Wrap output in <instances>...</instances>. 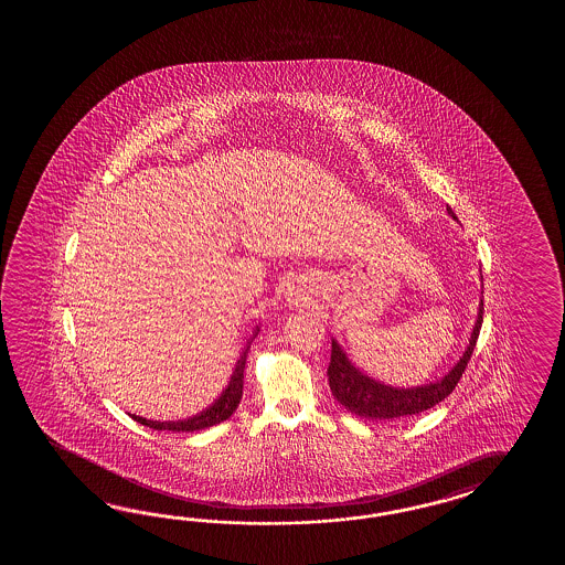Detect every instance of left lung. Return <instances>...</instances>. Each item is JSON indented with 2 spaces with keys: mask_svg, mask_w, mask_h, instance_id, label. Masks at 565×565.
<instances>
[{
  "mask_svg": "<svg viewBox=\"0 0 565 565\" xmlns=\"http://www.w3.org/2000/svg\"><path fill=\"white\" fill-rule=\"evenodd\" d=\"M448 214L457 220V214L446 207ZM482 312L484 305L480 299L479 317L472 329V335L469 339V345L465 349L462 358L458 360L457 365L446 373L443 380L434 384L418 385V387H392V385L375 382L361 373L351 361L348 360L345 351L339 348L335 339L331 343V361H329V385L341 406H345L351 414L367 418V420H394L402 416H414L420 414L424 409L433 408L438 402H443L446 396L452 394L457 387L458 380L467 370V363L477 345L479 339L480 324H482Z\"/></svg>",
  "mask_w": 565,
  "mask_h": 565,
  "instance_id": "obj_1",
  "label": "left lung"
}]
</instances>
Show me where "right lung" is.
<instances>
[{"label":"right lung","instance_id":"1","mask_svg":"<svg viewBox=\"0 0 565 565\" xmlns=\"http://www.w3.org/2000/svg\"><path fill=\"white\" fill-rule=\"evenodd\" d=\"M256 335H258V327L254 331L253 339ZM253 339H248L246 348L242 349L241 360L236 361V367L232 372L226 390L220 394V397L210 408H205L204 412L195 414V416L188 418V420L153 422L131 414L132 420L143 424V426H149L153 430H171V433H195V430H204V428H210V426H216L220 422L228 420L230 416L238 408V404H241L244 367H246V358H248V349H250Z\"/></svg>","mask_w":565,"mask_h":565}]
</instances>
